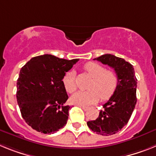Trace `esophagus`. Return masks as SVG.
<instances>
[{"label":"esophagus","instance_id":"obj_1","mask_svg":"<svg viewBox=\"0 0 156 156\" xmlns=\"http://www.w3.org/2000/svg\"><path fill=\"white\" fill-rule=\"evenodd\" d=\"M79 105L80 107H81V108H82L84 110V111H87V110H88V108H89V107H87V106H84V105Z\"/></svg>","mask_w":156,"mask_h":156}]
</instances>
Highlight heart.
Here are the masks:
<instances>
[{
  "label": "heart",
  "mask_w": 156,
  "mask_h": 156,
  "mask_svg": "<svg viewBox=\"0 0 156 156\" xmlns=\"http://www.w3.org/2000/svg\"><path fill=\"white\" fill-rule=\"evenodd\" d=\"M87 75L93 78L87 91H78L70 98V101L75 105H89L97 102L99 98L108 100L114 94L118 86V76L112 69H106L96 62H88L83 67ZM63 83L66 91L73 93L76 89L75 75L69 72L65 75Z\"/></svg>",
  "instance_id": "1"
}]
</instances>
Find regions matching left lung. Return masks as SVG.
<instances>
[{
    "label": "left lung",
    "instance_id": "1",
    "mask_svg": "<svg viewBox=\"0 0 156 156\" xmlns=\"http://www.w3.org/2000/svg\"><path fill=\"white\" fill-rule=\"evenodd\" d=\"M94 60L108 65L118 76V86L114 94L103 105L94 120L87 122L94 132L104 136L115 134L127 124L137 102V80L133 66L123 58L105 54Z\"/></svg>",
    "mask_w": 156,
    "mask_h": 156
}]
</instances>
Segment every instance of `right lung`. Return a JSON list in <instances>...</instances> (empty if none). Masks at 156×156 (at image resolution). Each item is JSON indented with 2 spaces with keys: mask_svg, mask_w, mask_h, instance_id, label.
<instances>
[{
  "mask_svg": "<svg viewBox=\"0 0 156 156\" xmlns=\"http://www.w3.org/2000/svg\"><path fill=\"white\" fill-rule=\"evenodd\" d=\"M78 59L51 55L32 58L22 67L17 80L18 105L29 126L43 133H54L66 126L69 105L63 78Z\"/></svg>",
  "mask_w": 156,
  "mask_h": 156,
  "instance_id": "right-lung-1",
  "label": "right lung"
}]
</instances>
